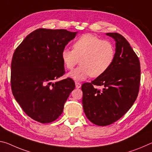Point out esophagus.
Here are the masks:
<instances>
[{"mask_svg":"<svg viewBox=\"0 0 152 152\" xmlns=\"http://www.w3.org/2000/svg\"><path fill=\"white\" fill-rule=\"evenodd\" d=\"M75 85H76V87L77 88H80L81 87V84L80 83H75Z\"/></svg>","mask_w":152,"mask_h":152,"instance_id":"1","label":"esophagus"}]
</instances>
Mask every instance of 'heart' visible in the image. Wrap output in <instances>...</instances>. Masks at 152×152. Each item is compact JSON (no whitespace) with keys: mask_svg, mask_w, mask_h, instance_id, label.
Listing matches in <instances>:
<instances>
[{"mask_svg":"<svg viewBox=\"0 0 152 152\" xmlns=\"http://www.w3.org/2000/svg\"><path fill=\"white\" fill-rule=\"evenodd\" d=\"M115 48L112 43L103 40L91 34H84L73 45V50H62L61 58L67 69H72L67 76L76 81H83L89 76H102L112 66L115 58Z\"/></svg>","mask_w":152,"mask_h":152,"instance_id":"1","label":"heart"}]
</instances>
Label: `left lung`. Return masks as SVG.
Wrapping results in <instances>:
<instances>
[{
    "instance_id": "left-lung-1",
    "label": "left lung",
    "mask_w": 152,
    "mask_h": 152,
    "mask_svg": "<svg viewBox=\"0 0 152 152\" xmlns=\"http://www.w3.org/2000/svg\"><path fill=\"white\" fill-rule=\"evenodd\" d=\"M115 42L114 62L107 71L82 85L83 105L87 118L98 126L114 123L128 112L137 97L141 70L138 57L123 36L107 33ZM102 86V91L94 86Z\"/></svg>"
}]
</instances>
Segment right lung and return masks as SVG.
Returning a JSON list of instances; mask_svg holds the SVG:
<instances>
[{"mask_svg":"<svg viewBox=\"0 0 152 152\" xmlns=\"http://www.w3.org/2000/svg\"><path fill=\"white\" fill-rule=\"evenodd\" d=\"M77 34L63 29H37L13 53L12 92L24 112L36 121L45 124L58 118L75 88L70 78L53 81L65 73L61 51Z\"/></svg>","mask_w":152,"mask_h":152,"instance_id":"1","label":"right lung"}]
</instances>
